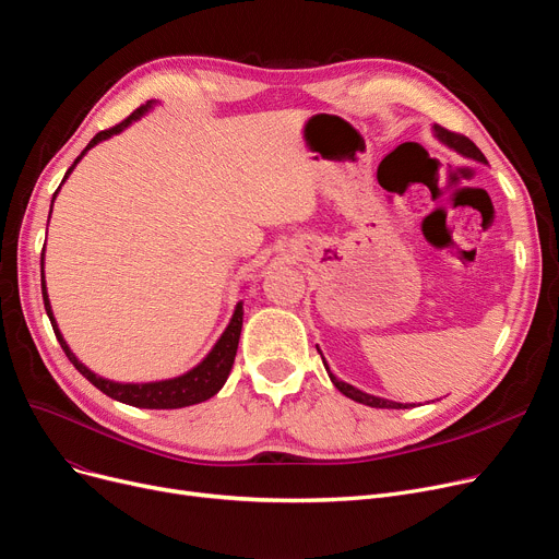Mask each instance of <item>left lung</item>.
<instances>
[{"label":"left lung","instance_id":"obj_1","mask_svg":"<svg viewBox=\"0 0 559 559\" xmlns=\"http://www.w3.org/2000/svg\"><path fill=\"white\" fill-rule=\"evenodd\" d=\"M432 129H435V135H437L439 140H442L444 144H449L451 150L460 152V154H462V156H466V158H474V160L487 163V160H485V156H483V152H480L478 146H476L472 140H468L466 135L455 133V131H449V129L439 127V124H435ZM321 360H324V358H321ZM324 367H326V362H324ZM326 371H329V376H331V380H333V385H335L344 396L354 399V401H358V403H365V405H371V407H392V409L409 407V405H403V403H394V401H388V399H378V396L365 394V392L356 390L354 385H348V383H342V380H337V378L331 373V369H329V367H326Z\"/></svg>","mask_w":559,"mask_h":559}]
</instances>
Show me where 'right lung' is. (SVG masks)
Instances as JSON below:
<instances>
[{"label": "right lung", "instance_id": "obj_1", "mask_svg": "<svg viewBox=\"0 0 559 559\" xmlns=\"http://www.w3.org/2000/svg\"><path fill=\"white\" fill-rule=\"evenodd\" d=\"M150 108V104L146 106H140L135 108L127 120H122L120 124H115L110 129H104L99 131L91 142H87L85 150L81 152V156L91 150V146H95L97 142L120 133L124 127H129L133 120H138V117ZM81 156L72 163V167L66 171L63 181L70 176V171L74 169V165L81 160ZM58 192V190H56ZM53 192V197H56ZM51 215V211H49ZM40 283H43V301H45V310L49 314V321H51V329L56 333V340L61 342V348L66 350V356L70 358V362L79 369V373H83L91 383L104 392L106 396L115 399V401H122L127 405H135V407H150V409H174V407H186V405H194V403H201V401H209L211 396H215L222 385L226 383V378L230 373V367H233V360H235V354H238V342H240V331H242V306L238 304V308H235L233 312V319L228 329L224 331V335L219 337V342L215 344V348L209 354V358H205L199 367H194L192 371L179 376V378H171V380H160V383H144V385H122V383H112V380H106V378H99L95 376L91 369L83 367L72 350L68 348L66 340L61 337V333H58V326L53 321V314H51V306H49V299H47V289H45V276H43V255H40Z\"/></svg>", "mask_w": 559, "mask_h": 559}]
</instances>
